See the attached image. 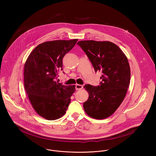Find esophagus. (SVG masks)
I'll list each match as a JSON object with an SVG mask.
<instances>
[{
	"instance_id": "esophagus-1",
	"label": "esophagus",
	"mask_w": 156,
	"mask_h": 156,
	"mask_svg": "<svg viewBox=\"0 0 156 156\" xmlns=\"http://www.w3.org/2000/svg\"><path fill=\"white\" fill-rule=\"evenodd\" d=\"M82 88H83V86L81 85L77 84L76 85V90H80V89H82Z\"/></svg>"
}]
</instances>
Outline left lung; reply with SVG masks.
I'll list each match as a JSON object with an SVG mask.
<instances>
[{"label": "left lung", "mask_w": 156, "mask_h": 156, "mask_svg": "<svg viewBox=\"0 0 156 156\" xmlns=\"http://www.w3.org/2000/svg\"><path fill=\"white\" fill-rule=\"evenodd\" d=\"M95 72L102 73L100 85H85L89 98L83 108L89 116L102 119L112 115L124 100L130 80L128 59L118 45L109 41H80Z\"/></svg>", "instance_id": "obj_1"}]
</instances>
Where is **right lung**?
<instances>
[{
	"mask_svg": "<svg viewBox=\"0 0 156 156\" xmlns=\"http://www.w3.org/2000/svg\"><path fill=\"white\" fill-rule=\"evenodd\" d=\"M77 39L47 41L37 45L27 58L24 68V85L36 112L48 120L62 117L71 102L75 86L59 82L58 72L62 60Z\"/></svg>",
	"mask_w": 156,
	"mask_h": 156,
	"instance_id": "1",
	"label": "right lung"
}]
</instances>
